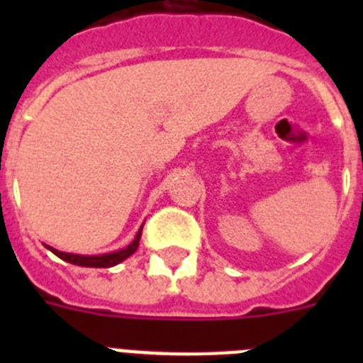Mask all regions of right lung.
Returning <instances> with one entry per match:
<instances>
[{
  "label": "right lung",
  "instance_id": "obj_1",
  "mask_svg": "<svg viewBox=\"0 0 363 363\" xmlns=\"http://www.w3.org/2000/svg\"><path fill=\"white\" fill-rule=\"evenodd\" d=\"M142 230H143V225L140 227V230H138L136 236H134V240L129 243V245L120 249V251L107 252V255H96V256L72 255V252L57 251V249H54V247L50 245H47V249H49L50 252H54L57 258L65 259V262H69V264L72 265H79V267H114V265L121 264L123 259H127L130 255L136 252L138 245H140V238H142Z\"/></svg>",
  "mask_w": 363,
  "mask_h": 363
}]
</instances>
